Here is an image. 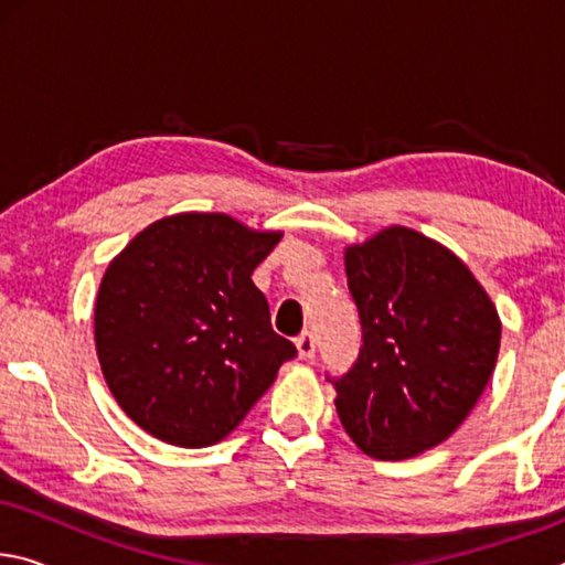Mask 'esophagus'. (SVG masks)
I'll return each mask as SVG.
<instances>
[{"instance_id":"1","label":"esophagus","mask_w":565,"mask_h":565,"mask_svg":"<svg viewBox=\"0 0 565 565\" xmlns=\"http://www.w3.org/2000/svg\"><path fill=\"white\" fill-rule=\"evenodd\" d=\"M296 351H299L301 359H313L317 353V339H313L311 331H303L299 339H296Z\"/></svg>"}]
</instances>
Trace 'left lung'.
I'll use <instances>...</instances> for the list:
<instances>
[{"label":"left lung","instance_id":"1","mask_svg":"<svg viewBox=\"0 0 565 565\" xmlns=\"http://www.w3.org/2000/svg\"><path fill=\"white\" fill-rule=\"evenodd\" d=\"M343 256L363 347L349 374L327 376L339 418L371 458H414L481 398L499 359V311L454 252L414 228L388 226Z\"/></svg>","mask_w":565,"mask_h":565}]
</instances>
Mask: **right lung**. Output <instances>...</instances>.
<instances>
[{
	"label": "right lung",
	"mask_w": 565,
	"mask_h": 565,
	"mask_svg": "<svg viewBox=\"0 0 565 565\" xmlns=\"http://www.w3.org/2000/svg\"><path fill=\"white\" fill-rule=\"evenodd\" d=\"M279 238L226 214H174L104 271L94 306L102 374L124 414L159 441H222L296 356L252 281Z\"/></svg>",
	"instance_id": "1"
}]
</instances>
